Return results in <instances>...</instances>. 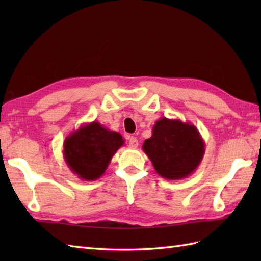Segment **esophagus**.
<instances>
[{"label": "esophagus", "mask_w": 261, "mask_h": 261, "mask_svg": "<svg viewBox=\"0 0 261 261\" xmlns=\"http://www.w3.org/2000/svg\"><path fill=\"white\" fill-rule=\"evenodd\" d=\"M138 145H139V142H138V139L136 137H131L129 139V147L132 148V149H136L138 147Z\"/></svg>", "instance_id": "34e87169"}]
</instances>
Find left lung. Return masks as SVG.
<instances>
[{"instance_id": "8db88e82", "label": "left lung", "mask_w": 261, "mask_h": 261, "mask_svg": "<svg viewBox=\"0 0 261 261\" xmlns=\"http://www.w3.org/2000/svg\"><path fill=\"white\" fill-rule=\"evenodd\" d=\"M205 143L196 126L179 119L160 118L142 145L156 173L169 180L184 179L201 164Z\"/></svg>"}]
</instances>
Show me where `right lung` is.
Here are the masks:
<instances>
[{
  "instance_id": "1",
  "label": "right lung",
  "mask_w": 261,
  "mask_h": 261,
  "mask_svg": "<svg viewBox=\"0 0 261 261\" xmlns=\"http://www.w3.org/2000/svg\"><path fill=\"white\" fill-rule=\"evenodd\" d=\"M124 145L119 132L111 131L97 121L82 124L64 141V159L68 168L83 180L101 177L115 152Z\"/></svg>"
}]
</instances>
